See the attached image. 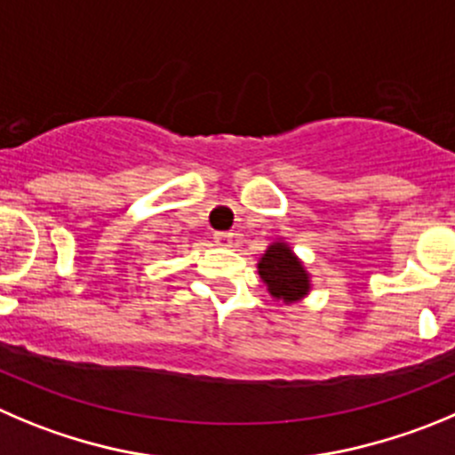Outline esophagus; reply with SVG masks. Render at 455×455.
<instances>
[{
    "instance_id": "esophagus-1",
    "label": "esophagus",
    "mask_w": 455,
    "mask_h": 455,
    "mask_svg": "<svg viewBox=\"0 0 455 455\" xmlns=\"http://www.w3.org/2000/svg\"><path fill=\"white\" fill-rule=\"evenodd\" d=\"M215 242H218L220 247H233V240H235V233H228V231H220L215 233Z\"/></svg>"
}]
</instances>
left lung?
<instances>
[{
	"label": "left lung",
	"instance_id": "8db88e82",
	"mask_svg": "<svg viewBox=\"0 0 455 455\" xmlns=\"http://www.w3.org/2000/svg\"><path fill=\"white\" fill-rule=\"evenodd\" d=\"M258 269H260L262 280L269 285V291L275 299L291 303V300H299L300 296L307 294V274H305L303 265L296 260L294 253L283 242H275V244L267 249L265 256L260 258Z\"/></svg>",
	"mask_w": 455,
	"mask_h": 455
}]
</instances>
